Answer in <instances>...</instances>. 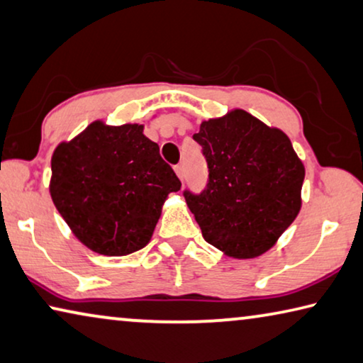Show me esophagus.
Here are the masks:
<instances>
[{"mask_svg":"<svg viewBox=\"0 0 363 363\" xmlns=\"http://www.w3.org/2000/svg\"><path fill=\"white\" fill-rule=\"evenodd\" d=\"M174 171H176L177 177H179L181 181H184V168H182V164H177V166H174Z\"/></svg>","mask_w":363,"mask_h":363,"instance_id":"obj_1","label":"esophagus"}]
</instances>
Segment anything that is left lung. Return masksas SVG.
Instances as JSON below:
<instances>
[{"label": "left lung", "instance_id": "8db88e82", "mask_svg": "<svg viewBox=\"0 0 363 363\" xmlns=\"http://www.w3.org/2000/svg\"><path fill=\"white\" fill-rule=\"evenodd\" d=\"M194 140L208 163L199 195L184 191L206 242L233 258H255L278 242L302 206L306 168L283 130L244 109L200 124Z\"/></svg>", "mask_w": 363, "mask_h": 363}]
</instances>
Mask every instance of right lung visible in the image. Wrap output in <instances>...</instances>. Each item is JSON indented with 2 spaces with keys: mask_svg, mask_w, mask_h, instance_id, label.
<instances>
[{
  "mask_svg": "<svg viewBox=\"0 0 363 363\" xmlns=\"http://www.w3.org/2000/svg\"><path fill=\"white\" fill-rule=\"evenodd\" d=\"M181 189L142 124L94 121L51 158L50 195L72 234L100 255L123 257L150 242L164 200Z\"/></svg>",
  "mask_w": 363,
  "mask_h": 363,
  "instance_id": "right-lung-1",
  "label": "right lung"
}]
</instances>
